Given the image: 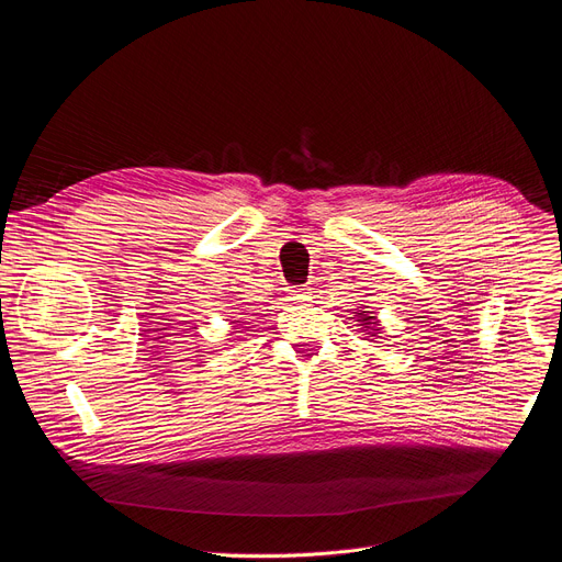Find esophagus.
Masks as SVG:
<instances>
[{"mask_svg": "<svg viewBox=\"0 0 562 562\" xmlns=\"http://www.w3.org/2000/svg\"><path fill=\"white\" fill-rule=\"evenodd\" d=\"M288 294H290L292 302H308L311 300L308 288H290Z\"/></svg>", "mask_w": 562, "mask_h": 562, "instance_id": "34e87169", "label": "esophagus"}]
</instances>
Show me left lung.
<instances>
[{"label":"left lung","instance_id":"1","mask_svg":"<svg viewBox=\"0 0 562 562\" xmlns=\"http://www.w3.org/2000/svg\"><path fill=\"white\" fill-rule=\"evenodd\" d=\"M358 317H360L358 322H362L360 326L366 328V331H370V336L381 331V326H379V322H376V317H374L372 313H368V311H360V313H358Z\"/></svg>","mask_w":562,"mask_h":562}]
</instances>
